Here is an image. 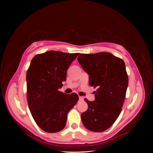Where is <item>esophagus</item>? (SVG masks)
Returning a JSON list of instances; mask_svg holds the SVG:
<instances>
[{"mask_svg": "<svg viewBox=\"0 0 153 153\" xmlns=\"http://www.w3.org/2000/svg\"><path fill=\"white\" fill-rule=\"evenodd\" d=\"M79 101H83L84 100V97H82V96H79Z\"/></svg>", "mask_w": 153, "mask_h": 153, "instance_id": "obj_1", "label": "esophagus"}]
</instances>
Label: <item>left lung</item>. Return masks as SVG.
<instances>
[{
  "label": "left lung",
  "mask_w": 153,
  "mask_h": 153,
  "mask_svg": "<svg viewBox=\"0 0 153 153\" xmlns=\"http://www.w3.org/2000/svg\"><path fill=\"white\" fill-rule=\"evenodd\" d=\"M77 59L89 75V85L97 87L95 100L84 99L88 108L81 114L82 123L92 131H104L116 121L123 105L128 85L125 62L107 52L81 54Z\"/></svg>",
  "instance_id": "8db88e82"
}]
</instances>
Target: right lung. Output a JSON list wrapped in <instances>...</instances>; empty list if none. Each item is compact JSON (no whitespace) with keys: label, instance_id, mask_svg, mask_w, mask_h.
<instances>
[{"label":"right lung","instance_id":"add662e5","mask_svg":"<svg viewBox=\"0 0 153 153\" xmlns=\"http://www.w3.org/2000/svg\"><path fill=\"white\" fill-rule=\"evenodd\" d=\"M79 54L49 51L35 55L31 61L27 72L28 105L35 122L45 132L62 130L68 112L79 100L76 93L59 91Z\"/></svg>","mask_w":153,"mask_h":153}]
</instances>
